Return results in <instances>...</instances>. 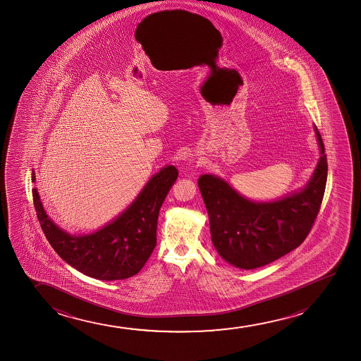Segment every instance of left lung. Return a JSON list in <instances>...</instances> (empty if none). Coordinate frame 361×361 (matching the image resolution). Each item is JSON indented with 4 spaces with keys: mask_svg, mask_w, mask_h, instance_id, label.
Here are the masks:
<instances>
[{
    "mask_svg": "<svg viewBox=\"0 0 361 361\" xmlns=\"http://www.w3.org/2000/svg\"><path fill=\"white\" fill-rule=\"evenodd\" d=\"M321 158L306 186L272 201L254 202L214 175H202L198 188L207 208L212 243L218 254L239 269L264 267L300 247L311 232L326 190L328 164L314 126Z\"/></svg>",
    "mask_w": 361,
    "mask_h": 361,
    "instance_id": "8db88e82",
    "label": "left lung"
}]
</instances>
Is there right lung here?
I'll list each match as a JSON object with an SVG mask.
<instances>
[{
	"mask_svg": "<svg viewBox=\"0 0 361 361\" xmlns=\"http://www.w3.org/2000/svg\"><path fill=\"white\" fill-rule=\"evenodd\" d=\"M178 175L173 165L161 169L114 222L85 235H71L60 229L45 213L37 188L32 195L40 227L58 255L87 276L114 281L138 274L152 255L157 245L159 211ZM32 181H35V171Z\"/></svg>",
	"mask_w": 361,
	"mask_h": 361,
	"instance_id": "right-lung-1",
	"label": "right lung"
}]
</instances>
